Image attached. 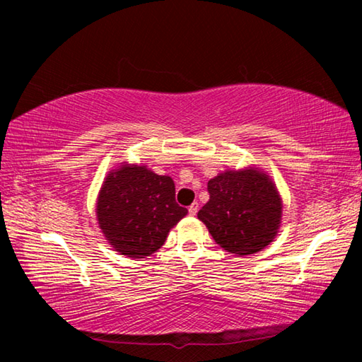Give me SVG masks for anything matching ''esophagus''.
<instances>
[{"instance_id": "esophagus-1", "label": "esophagus", "mask_w": 362, "mask_h": 362, "mask_svg": "<svg viewBox=\"0 0 362 362\" xmlns=\"http://www.w3.org/2000/svg\"><path fill=\"white\" fill-rule=\"evenodd\" d=\"M198 209H199V204H198V203H193L192 206L188 207L189 216H196V214H198Z\"/></svg>"}]
</instances>
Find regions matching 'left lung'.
Masks as SVG:
<instances>
[{
  "label": "left lung",
  "mask_w": 362,
  "mask_h": 362,
  "mask_svg": "<svg viewBox=\"0 0 362 362\" xmlns=\"http://www.w3.org/2000/svg\"><path fill=\"white\" fill-rule=\"evenodd\" d=\"M209 201L198 212L220 247L235 255L260 252L278 235L283 199L265 170L226 169L207 182Z\"/></svg>",
  "instance_id": "8db88e82"
}]
</instances>
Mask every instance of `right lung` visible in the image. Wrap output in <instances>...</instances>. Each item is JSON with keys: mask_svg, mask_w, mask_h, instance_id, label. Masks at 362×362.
<instances>
[{"mask_svg": "<svg viewBox=\"0 0 362 362\" xmlns=\"http://www.w3.org/2000/svg\"><path fill=\"white\" fill-rule=\"evenodd\" d=\"M188 211L175 203V185L145 164L121 163L107 174L95 203L100 230L116 252L145 259L163 246Z\"/></svg>", "mask_w": 362, "mask_h": 362, "instance_id": "right-lung-1", "label": "right lung"}]
</instances>
